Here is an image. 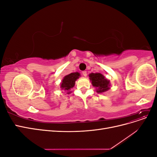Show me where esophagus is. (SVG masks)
<instances>
[{
    "instance_id": "obj_1",
    "label": "esophagus",
    "mask_w": 157,
    "mask_h": 157,
    "mask_svg": "<svg viewBox=\"0 0 157 157\" xmlns=\"http://www.w3.org/2000/svg\"><path fill=\"white\" fill-rule=\"evenodd\" d=\"M82 75H83L84 77H86V76H87V72H86V71H82Z\"/></svg>"
}]
</instances>
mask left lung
<instances>
[{
  "label": "left lung",
  "instance_id": "left-lung-1",
  "mask_svg": "<svg viewBox=\"0 0 157 157\" xmlns=\"http://www.w3.org/2000/svg\"><path fill=\"white\" fill-rule=\"evenodd\" d=\"M90 80H91L93 86L96 88L98 93L105 92L110 89V81L101 73H90Z\"/></svg>",
  "mask_w": 157,
  "mask_h": 157
}]
</instances>
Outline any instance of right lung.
I'll return each mask as SVG.
<instances>
[{"label":"right lung","mask_w":157,"mask_h":157,"mask_svg":"<svg viewBox=\"0 0 157 157\" xmlns=\"http://www.w3.org/2000/svg\"><path fill=\"white\" fill-rule=\"evenodd\" d=\"M80 76V75L78 72L72 73L65 76L61 83V88L68 92H67V94L71 93L70 90L75 86V81L79 78Z\"/></svg>","instance_id":"obj_1"}]
</instances>
